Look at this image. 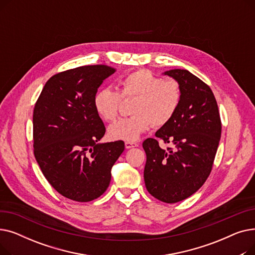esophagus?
Listing matches in <instances>:
<instances>
[{
	"instance_id": "34e87169",
	"label": "esophagus",
	"mask_w": 255,
	"mask_h": 255,
	"mask_svg": "<svg viewBox=\"0 0 255 255\" xmlns=\"http://www.w3.org/2000/svg\"><path fill=\"white\" fill-rule=\"evenodd\" d=\"M125 146H126V149H132V148H135V146H138V144H137L136 142L126 141V142H125Z\"/></svg>"
}]
</instances>
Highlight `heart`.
Instances as JSON below:
<instances>
[{
	"label": "heart",
	"mask_w": 255,
	"mask_h": 255,
	"mask_svg": "<svg viewBox=\"0 0 255 255\" xmlns=\"http://www.w3.org/2000/svg\"><path fill=\"white\" fill-rule=\"evenodd\" d=\"M119 92L112 88L99 90L94 96V107L106 122L118 118L122 98H134L133 116L120 120L109 128L116 140L135 141L151 125L162 126L176 114L181 102V88L173 79H162L149 70L132 72L120 80Z\"/></svg>",
	"instance_id": "obj_1"
}]
</instances>
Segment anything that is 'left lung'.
Returning a JSON list of instances; mask_svg holds the SVG:
<instances>
[{"label":"left lung","instance_id":"1","mask_svg":"<svg viewBox=\"0 0 255 255\" xmlns=\"http://www.w3.org/2000/svg\"><path fill=\"white\" fill-rule=\"evenodd\" d=\"M163 74L180 85L182 96L176 114L155 135L175 149L164 150L157 139H145L143 179L151 195L175 204L195 193L208 179L221 136V121L215 96L203 80L184 69Z\"/></svg>","mask_w":255,"mask_h":255}]
</instances>
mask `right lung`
Instances as JSON below:
<instances>
[{"label":"right lung","mask_w":255,"mask_h":255,"mask_svg":"<svg viewBox=\"0 0 255 255\" xmlns=\"http://www.w3.org/2000/svg\"><path fill=\"white\" fill-rule=\"evenodd\" d=\"M116 72L82 66L51 76L35 104L34 155L48 183L63 196L87 203L102 195L124 141L99 142L105 133L94 96Z\"/></svg>","instance_id":"add662e5"}]
</instances>
